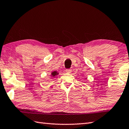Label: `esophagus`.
Listing matches in <instances>:
<instances>
[{
  "mask_svg": "<svg viewBox=\"0 0 129 129\" xmlns=\"http://www.w3.org/2000/svg\"><path fill=\"white\" fill-rule=\"evenodd\" d=\"M65 72H66L67 73H70L71 72H72V69H66V70H65Z\"/></svg>",
  "mask_w": 129,
  "mask_h": 129,
  "instance_id": "34e87169",
  "label": "esophagus"
}]
</instances>
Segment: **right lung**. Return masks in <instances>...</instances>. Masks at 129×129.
Listing matches in <instances>:
<instances>
[{"label":"right lung","mask_w":129,"mask_h":129,"mask_svg":"<svg viewBox=\"0 0 129 129\" xmlns=\"http://www.w3.org/2000/svg\"><path fill=\"white\" fill-rule=\"evenodd\" d=\"M57 74H58V73H57V72H55H55H53L51 73V75L52 77H55V76H56Z\"/></svg>","instance_id":"add662e5"}]
</instances>
